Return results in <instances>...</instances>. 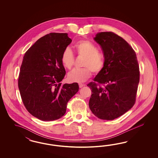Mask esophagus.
Listing matches in <instances>:
<instances>
[{
	"label": "esophagus",
	"instance_id": "1",
	"mask_svg": "<svg viewBox=\"0 0 158 158\" xmlns=\"http://www.w3.org/2000/svg\"><path fill=\"white\" fill-rule=\"evenodd\" d=\"M85 85H84V84H81V83H80V84H79V87L80 88H81V87H83V86H85Z\"/></svg>",
	"mask_w": 158,
	"mask_h": 158
}]
</instances>
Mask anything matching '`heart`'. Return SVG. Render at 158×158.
Returning a JSON list of instances; mask_svg holds the SVG:
<instances>
[{"instance_id":"b5f03b06","label":"heart","mask_w":158,"mask_h":158,"mask_svg":"<svg viewBox=\"0 0 158 158\" xmlns=\"http://www.w3.org/2000/svg\"><path fill=\"white\" fill-rule=\"evenodd\" d=\"M75 51L79 57L83 58L81 69H75L68 75V79L71 82L83 83L86 81L91 75V71L94 73L100 72L104 65L103 55L98 52L96 45L88 40H81L74 46ZM63 66L68 69L72 68L74 63V57L72 51L67 48L61 56Z\"/></svg>"}]
</instances>
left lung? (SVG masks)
<instances>
[{"label": "left lung", "instance_id": "obj_1", "mask_svg": "<svg viewBox=\"0 0 158 158\" xmlns=\"http://www.w3.org/2000/svg\"><path fill=\"white\" fill-rule=\"evenodd\" d=\"M94 40L100 45L105 60L94 81L87 85L91 90L89 108L99 119H115L135 103L139 81V63L133 48L116 34L98 32Z\"/></svg>", "mask_w": 158, "mask_h": 158}]
</instances>
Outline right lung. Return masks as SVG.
<instances>
[{
    "mask_svg": "<svg viewBox=\"0 0 158 158\" xmlns=\"http://www.w3.org/2000/svg\"><path fill=\"white\" fill-rule=\"evenodd\" d=\"M72 40L67 33H50L38 39L25 54L19 78V93L26 109L43 121L58 119L68 102L79 90L77 83L60 82L65 75L61 56Z\"/></svg>",
    "mask_w": 158,
    "mask_h": 158,
    "instance_id": "right-lung-1",
    "label": "right lung"
}]
</instances>
